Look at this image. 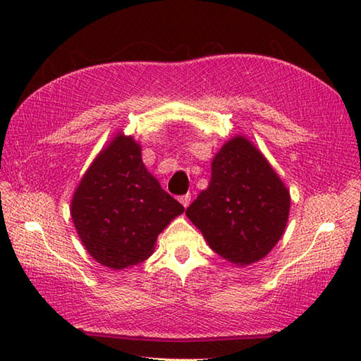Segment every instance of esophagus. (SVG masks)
<instances>
[{
  "mask_svg": "<svg viewBox=\"0 0 361 361\" xmlns=\"http://www.w3.org/2000/svg\"><path fill=\"white\" fill-rule=\"evenodd\" d=\"M180 202H181V205H183V207H185V209H188L189 204H191V194H185V195H181V197H180Z\"/></svg>",
  "mask_w": 361,
  "mask_h": 361,
  "instance_id": "1",
  "label": "esophagus"
}]
</instances>
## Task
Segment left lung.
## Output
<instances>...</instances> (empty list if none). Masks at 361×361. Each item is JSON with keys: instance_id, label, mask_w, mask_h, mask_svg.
I'll list each match as a JSON object with an SVG mask.
<instances>
[{"instance_id": "1", "label": "left lung", "mask_w": 361, "mask_h": 361, "mask_svg": "<svg viewBox=\"0 0 361 361\" xmlns=\"http://www.w3.org/2000/svg\"><path fill=\"white\" fill-rule=\"evenodd\" d=\"M290 191L264 154L243 135L228 140L212 161L209 188L186 216L213 252L248 266L277 245L290 215Z\"/></svg>"}]
</instances>
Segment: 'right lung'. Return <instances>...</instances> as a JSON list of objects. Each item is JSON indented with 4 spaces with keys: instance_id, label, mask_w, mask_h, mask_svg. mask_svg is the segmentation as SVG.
<instances>
[{
    "instance_id": "right-lung-1",
    "label": "right lung",
    "mask_w": 361,
    "mask_h": 361,
    "mask_svg": "<svg viewBox=\"0 0 361 361\" xmlns=\"http://www.w3.org/2000/svg\"><path fill=\"white\" fill-rule=\"evenodd\" d=\"M183 212L145 167L142 145L122 132L94 159L71 199L82 245L116 271L148 259L157 235Z\"/></svg>"
}]
</instances>
